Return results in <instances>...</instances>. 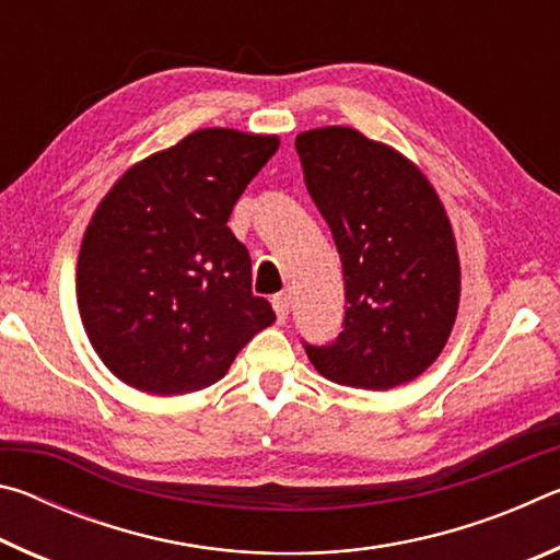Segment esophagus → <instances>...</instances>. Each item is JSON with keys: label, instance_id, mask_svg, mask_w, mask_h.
Listing matches in <instances>:
<instances>
[{"label": "esophagus", "instance_id": "esophagus-1", "mask_svg": "<svg viewBox=\"0 0 560 560\" xmlns=\"http://www.w3.org/2000/svg\"><path fill=\"white\" fill-rule=\"evenodd\" d=\"M271 306H273V311H277V318L281 320H287L289 318V308H291V299L287 296V293H277V296L271 299Z\"/></svg>", "mask_w": 560, "mask_h": 560}]
</instances>
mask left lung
Listing matches in <instances>:
<instances>
[{"mask_svg":"<svg viewBox=\"0 0 560 560\" xmlns=\"http://www.w3.org/2000/svg\"><path fill=\"white\" fill-rule=\"evenodd\" d=\"M303 179L343 264L346 318L306 346L338 385L390 390L438 360L459 308L457 242L438 192L395 148L346 126L296 136Z\"/></svg>","mask_w":560,"mask_h":560,"instance_id":"1","label":"left lung"}]
</instances>
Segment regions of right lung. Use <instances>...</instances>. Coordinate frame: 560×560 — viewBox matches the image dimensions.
Masks as SVG:
<instances>
[{"label":"right lung","instance_id":"obj_1","mask_svg":"<svg viewBox=\"0 0 560 560\" xmlns=\"http://www.w3.org/2000/svg\"><path fill=\"white\" fill-rule=\"evenodd\" d=\"M277 150V136L195 130L103 197L81 242L75 296L118 381L150 395L202 390L277 320L252 293L249 252L226 226Z\"/></svg>","mask_w":560,"mask_h":560}]
</instances>
